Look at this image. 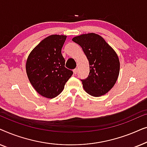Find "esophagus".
Wrapping results in <instances>:
<instances>
[{"label":"esophagus","instance_id":"34e87169","mask_svg":"<svg viewBox=\"0 0 147 147\" xmlns=\"http://www.w3.org/2000/svg\"><path fill=\"white\" fill-rule=\"evenodd\" d=\"M73 71H74V74H77V72H78V69H77V68H76V69H74L73 70Z\"/></svg>","mask_w":147,"mask_h":147}]
</instances>
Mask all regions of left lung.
<instances>
[{
  "mask_svg": "<svg viewBox=\"0 0 147 147\" xmlns=\"http://www.w3.org/2000/svg\"><path fill=\"white\" fill-rule=\"evenodd\" d=\"M72 40L81 46L89 61V76L82 80L84 90L94 97L108 93L119 76L120 61L116 51L96 33L83 34Z\"/></svg>",
  "mask_w": 147,
  "mask_h": 147,
  "instance_id": "obj_1",
  "label": "left lung"
}]
</instances>
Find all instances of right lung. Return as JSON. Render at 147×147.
<instances>
[{
  "label": "right lung",
  "instance_id": "add662e5",
  "mask_svg": "<svg viewBox=\"0 0 147 147\" xmlns=\"http://www.w3.org/2000/svg\"><path fill=\"white\" fill-rule=\"evenodd\" d=\"M66 35H52L42 40L29 53L26 71L30 83L43 97L53 98L63 91L73 74L65 67L61 48Z\"/></svg>",
  "mask_w": 147,
  "mask_h": 147
}]
</instances>
